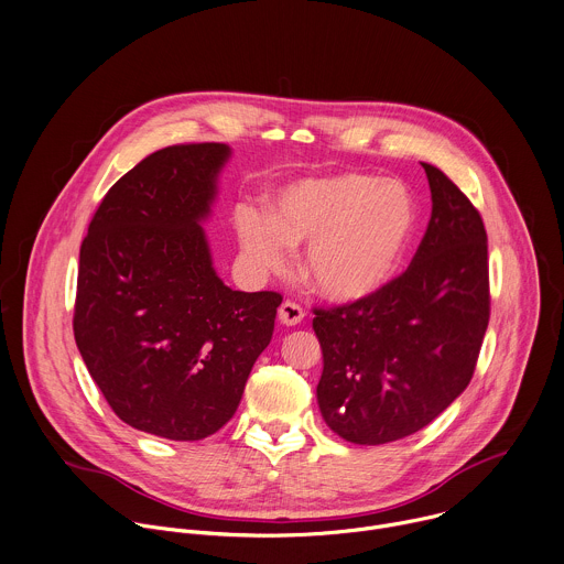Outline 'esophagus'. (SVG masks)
Returning a JSON list of instances; mask_svg holds the SVG:
<instances>
[{"mask_svg": "<svg viewBox=\"0 0 564 564\" xmlns=\"http://www.w3.org/2000/svg\"><path fill=\"white\" fill-rule=\"evenodd\" d=\"M278 319H280L284 326H295V324H300V322L304 319V311H302L300 304L286 300V302H282V306H280V311H278Z\"/></svg>", "mask_w": 564, "mask_h": 564, "instance_id": "1", "label": "esophagus"}]
</instances>
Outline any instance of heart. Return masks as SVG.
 I'll return each instance as SVG.
<instances>
[{"label":"heart","mask_w":564,"mask_h":564,"mask_svg":"<svg viewBox=\"0 0 564 564\" xmlns=\"http://www.w3.org/2000/svg\"><path fill=\"white\" fill-rule=\"evenodd\" d=\"M416 223L403 183L355 172L291 183L271 198L269 214L249 205L234 212L238 245L256 271H282L291 247L306 245L304 278L341 304L379 293L397 275Z\"/></svg>","instance_id":"b5f03b06"}]
</instances>
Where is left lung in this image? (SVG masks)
I'll return each instance as SVG.
<instances>
[{
	"instance_id": "obj_1",
	"label": "left lung",
	"mask_w": 564,
	"mask_h": 564,
	"mask_svg": "<svg viewBox=\"0 0 564 564\" xmlns=\"http://www.w3.org/2000/svg\"><path fill=\"white\" fill-rule=\"evenodd\" d=\"M421 165L432 216L405 273L366 300L315 308L319 412L357 445L432 423L467 388L489 322L480 214L438 167Z\"/></svg>"
}]
</instances>
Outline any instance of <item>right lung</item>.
Returning a JSON list of instances; mask_svg holds the SVG:
<instances>
[{
  "label": "right lung",
  "mask_w": 564,
  "mask_h": 564,
  "mask_svg": "<svg viewBox=\"0 0 564 564\" xmlns=\"http://www.w3.org/2000/svg\"><path fill=\"white\" fill-rule=\"evenodd\" d=\"M225 143L163 148L101 200L79 253L75 339L128 425L200 441L238 410L282 295L229 289L203 220L229 161Z\"/></svg>",
  "instance_id": "1"
}]
</instances>
